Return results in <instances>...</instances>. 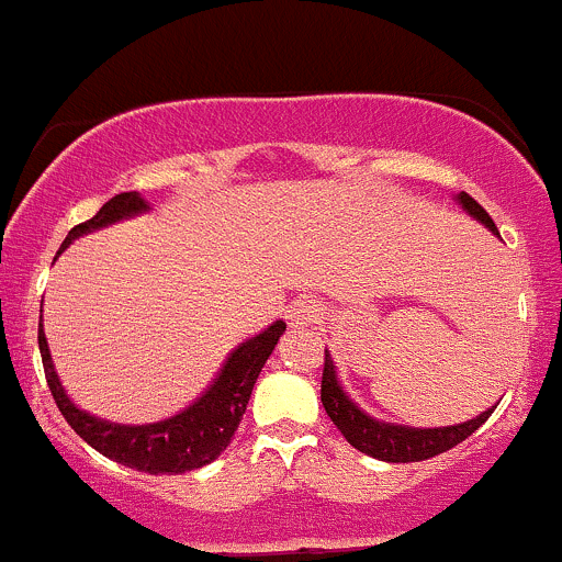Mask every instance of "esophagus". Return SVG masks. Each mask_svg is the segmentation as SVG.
I'll return each mask as SVG.
<instances>
[{
    "mask_svg": "<svg viewBox=\"0 0 562 562\" xmlns=\"http://www.w3.org/2000/svg\"><path fill=\"white\" fill-rule=\"evenodd\" d=\"M288 321L293 328H310L323 321V306L315 299H296L288 306Z\"/></svg>",
    "mask_w": 562,
    "mask_h": 562,
    "instance_id": "obj_1",
    "label": "esophagus"
}]
</instances>
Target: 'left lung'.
<instances>
[{
	"instance_id": "obj_1",
	"label": "left lung",
	"mask_w": 562,
	"mask_h": 562,
	"mask_svg": "<svg viewBox=\"0 0 562 562\" xmlns=\"http://www.w3.org/2000/svg\"><path fill=\"white\" fill-rule=\"evenodd\" d=\"M458 202L469 210V215H474L476 221L484 223L493 234H498L493 217L487 215V210L480 202L469 196V193H460ZM321 401L326 406L330 423L341 430L347 441L360 452L371 454L376 460H385V463H417V460L436 458V454L452 450L460 441L469 439L480 425L493 415V409L482 412L480 417L469 423L447 425V428H409V425H390L380 423L374 417L363 415L356 404L345 395V390L336 382L334 360H323V382H321Z\"/></svg>"
}]
</instances>
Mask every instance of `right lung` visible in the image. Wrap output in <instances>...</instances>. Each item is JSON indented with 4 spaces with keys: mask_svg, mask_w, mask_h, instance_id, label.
<instances>
[{
    "mask_svg": "<svg viewBox=\"0 0 562 562\" xmlns=\"http://www.w3.org/2000/svg\"><path fill=\"white\" fill-rule=\"evenodd\" d=\"M142 210H147V204L137 191L117 193L91 221L80 223V226H75L67 234L61 250L72 245V239H78V236L93 232V228L110 226V223L121 221V217L137 215ZM282 330H285V323L277 321L274 326H269L258 336L247 339L245 345L236 347L226 363H223L217 380L212 382L202 398L193 401L180 415L153 425H115L108 420H97V417L78 409L67 398L56 371H53L50 350H47L43 328H40L37 341L40 352H43L45 380L47 387H50L53 401H56L64 420L72 425L75 434L82 441H88L104 458L128 465V469L145 471V474H186V471L202 469V465L212 463L217 454L232 445L234 430L239 428L258 374H261L266 358L271 356L274 345L280 341Z\"/></svg>",
    "mask_w": 562,
    "mask_h": 562,
    "instance_id": "add662e5",
    "label": "right lung"
}]
</instances>
